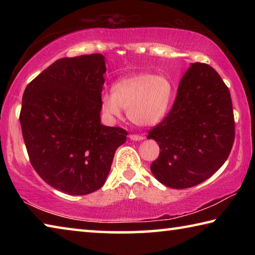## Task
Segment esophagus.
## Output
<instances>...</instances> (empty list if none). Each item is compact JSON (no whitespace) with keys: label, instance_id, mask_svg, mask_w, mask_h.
<instances>
[{"label":"esophagus","instance_id":"obj_1","mask_svg":"<svg viewBox=\"0 0 255 255\" xmlns=\"http://www.w3.org/2000/svg\"><path fill=\"white\" fill-rule=\"evenodd\" d=\"M129 138H130L131 140L139 141V140H143L145 137H144V136H139V135H129Z\"/></svg>","mask_w":255,"mask_h":255}]
</instances>
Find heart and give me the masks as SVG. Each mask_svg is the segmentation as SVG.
<instances>
[{
    "mask_svg": "<svg viewBox=\"0 0 255 255\" xmlns=\"http://www.w3.org/2000/svg\"><path fill=\"white\" fill-rule=\"evenodd\" d=\"M172 98L173 85L166 76L137 73L116 82L112 92L101 96V105L109 118H119L124 108L132 124L150 128L165 118Z\"/></svg>",
    "mask_w": 255,
    "mask_h": 255,
    "instance_id": "obj_1",
    "label": "heart"
}]
</instances>
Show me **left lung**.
I'll list each match as a JSON object with an SVG mask.
<instances>
[{"instance_id":"8db88e82","label":"left lung","mask_w":255,"mask_h":255,"mask_svg":"<svg viewBox=\"0 0 255 255\" xmlns=\"http://www.w3.org/2000/svg\"><path fill=\"white\" fill-rule=\"evenodd\" d=\"M234 137L230 90L213 67L192 63L170 114L148 132L161 149L150 171L166 187H195L225 163Z\"/></svg>"}]
</instances>
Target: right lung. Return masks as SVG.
Returning <instances> with one entry per match:
<instances>
[{"label": "right lung", "instance_id": "right-lung-1", "mask_svg": "<svg viewBox=\"0 0 255 255\" xmlns=\"http://www.w3.org/2000/svg\"><path fill=\"white\" fill-rule=\"evenodd\" d=\"M107 71L101 54L60 58L24 90L20 124L33 169L50 187L71 196L105 184L127 131L101 124Z\"/></svg>", "mask_w": 255, "mask_h": 255}]
</instances>
